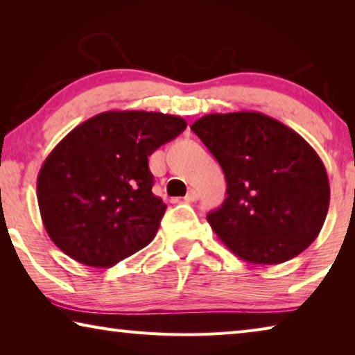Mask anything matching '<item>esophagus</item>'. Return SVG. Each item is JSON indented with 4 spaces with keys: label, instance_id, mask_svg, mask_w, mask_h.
<instances>
[{
    "label": "esophagus",
    "instance_id": "34e87169",
    "mask_svg": "<svg viewBox=\"0 0 355 355\" xmlns=\"http://www.w3.org/2000/svg\"><path fill=\"white\" fill-rule=\"evenodd\" d=\"M197 199H199V194H197V191H194V189H189L188 194L184 196L186 202H196Z\"/></svg>",
    "mask_w": 355,
    "mask_h": 355
}]
</instances>
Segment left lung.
Wrapping results in <instances>:
<instances>
[{"label":"left lung","instance_id":"obj_1","mask_svg":"<svg viewBox=\"0 0 355 355\" xmlns=\"http://www.w3.org/2000/svg\"><path fill=\"white\" fill-rule=\"evenodd\" d=\"M191 130L225 173L227 199L207 219L233 254L252 264H279L315 241L330 186L302 136L255 111L207 114Z\"/></svg>","mask_w":355,"mask_h":355}]
</instances>
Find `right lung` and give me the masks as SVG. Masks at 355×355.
<instances>
[{
    "mask_svg": "<svg viewBox=\"0 0 355 355\" xmlns=\"http://www.w3.org/2000/svg\"><path fill=\"white\" fill-rule=\"evenodd\" d=\"M186 128L180 116L107 111L78 125L37 175L42 222L64 254L111 268L152 241L166 211L148 156Z\"/></svg>",
    "mask_w": 355,
    "mask_h": 355,
    "instance_id": "obj_1",
    "label": "right lung"
}]
</instances>
